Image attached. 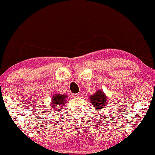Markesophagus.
<instances>
[{"label":"esophagus","instance_id":"obj_1","mask_svg":"<svg viewBox=\"0 0 155 155\" xmlns=\"http://www.w3.org/2000/svg\"><path fill=\"white\" fill-rule=\"evenodd\" d=\"M78 96H79V94H78V93H74V94H72V97H74V98H77V97H78Z\"/></svg>","mask_w":155,"mask_h":155}]
</instances>
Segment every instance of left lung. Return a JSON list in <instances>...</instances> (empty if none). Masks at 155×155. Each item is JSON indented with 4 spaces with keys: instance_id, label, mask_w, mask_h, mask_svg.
Returning <instances> with one entry per match:
<instances>
[{
    "instance_id": "obj_1",
    "label": "left lung",
    "mask_w": 155,
    "mask_h": 155,
    "mask_svg": "<svg viewBox=\"0 0 155 155\" xmlns=\"http://www.w3.org/2000/svg\"><path fill=\"white\" fill-rule=\"evenodd\" d=\"M91 103L97 108H103L106 107L107 97L102 91H98L90 97Z\"/></svg>"
}]
</instances>
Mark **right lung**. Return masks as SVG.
<instances>
[{
    "label": "right lung",
    "mask_w": 155,
    "mask_h": 155,
    "mask_svg": "<svg viewBox=\"0 0 155 155\" xmlns=\"http://www.w3.org/2000/svg\"><path fill=\"white\" fill-rule=\"evenodd\" d=\"M67 98V96L64 94H55V96H54L52 97V107H58V110H61V105H62V104H64V103H66L65 101V98ZM52 107V108H54ZM56 109V108H54Z\"/></svg>",
    "instance_id": "obj_1"
}]
</instances>
